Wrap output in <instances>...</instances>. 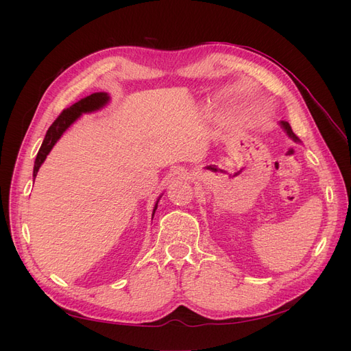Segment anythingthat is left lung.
<instances>
[{
    "instance_id": "left-lung-1",
    "label": "left lung",
    "mask_w": 351,
    "mask_h": 351,
    "mask_svg": "<svg viewBox=\"0 0 351 351\" xmlns=\"http://www.w3.org/2000/svg\"><path fill=\"white\" fill-rule=\"evenodd\" d=\"M282 124V127H284V130L287 132V134H289L293 141H295V142H299V139H297V136L293 133V130H291V127H290V124L287 123V121H282L281 123Z\"/></svg>"
}]
</instances>
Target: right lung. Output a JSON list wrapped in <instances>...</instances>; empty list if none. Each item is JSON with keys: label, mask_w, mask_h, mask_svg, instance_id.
<instances>
[{"label": "right lung", "mask_w": 351, "mask_h": 351, "mask_svg": "<svg viewBox=\"0 0 351 351\" xmlns=\"http://www.w3.org/2000/svg\"><path fill=\"white\" fill-rule=\"evenodd\" d=\"M108 99H110V97L107 93L97 92V93L89 95V97H86V98L80 99L76 104H73L71 107L62 110V112L56 119V121L49 125V129L45 134V139L40 145V149H39V152L36 155V159H35L34 177H36L39 167L42 165V162L45 161V158L49 154V151L52 149V146L57 143V141L60 139L61 134L69 129L70 124L76 121L79 119V115L83 114V112H90V111H95V110H99L101 107H104V105L108 102ZM156 208H158V202L155 204L154 214H155Z\"/></svg>", "instance_id": "1"}]
</instances>
